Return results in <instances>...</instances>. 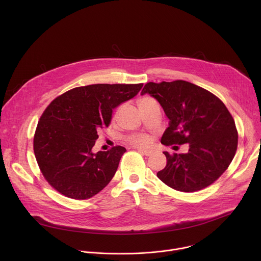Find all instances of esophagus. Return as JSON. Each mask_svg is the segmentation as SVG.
Listing matches in <instances>:
<instances>
[{"instance_id": "obj_1", "label": "esophagus", "mask_w": 261, "mask_h": 261, "mask_svg": "<svg viewBox=\"0 0 261 261\" xmlns=\"http://www.w3.org/2000/svg\"><path fill=\"white\" fill-rule=\"evenodd\" d=\"M138 150V152L139 153H141L142 155H145V156H150V155H152L153 154V151H150V150H144V148H137Z\"/></svg>"}]
</instances>
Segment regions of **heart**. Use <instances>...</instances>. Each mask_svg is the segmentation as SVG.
I'll return each mask as SVG.
<instances>
[{"label": "heart", "mask_w": 261, "mask_h": 261, "mask_svg": "<svg viewBox=\"0 0 261 261\" xmlns=\"http://www.w3.org/2000/svg\"><path fill=\"white\" fill-rule=\"evenodd\" d=\"M129 142L134 146H145L150 143V138L144 134H137L131 136L129 138Z\"/></svg>", "instance_id": "1"}]
</instances>
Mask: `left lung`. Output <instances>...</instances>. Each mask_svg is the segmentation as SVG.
<instances>
[{"label": "left lung", "mask_w": 261, "mask_h": 261, "mask_svg": "<svg viewBox=\"0 0 261 261\" xmlns=\"http://www.w3.org/2000/svg\"><path fill=\"white\" fill-rule=\"evenodd\" d=\"M148 94L162 106L169 120L161 143H189L187 154L163 152L166 166L157 176L170 188L195 192L213 184L231 163L238 147L234 121L219 98L185 81L148 83Z\"/></svg>", "instance_id": "obj_1"}]
</instances>
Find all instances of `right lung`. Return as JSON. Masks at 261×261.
<instances>
[{
    "label": "right lung",
    "instance_id": "add662e5",
    "mask_svg": "<svg viewBox=\"0 0 261 261\" xmlns=\"http://www.w3.org/2000/svg\"><path fill=\"white\" fill-rule=\"evenodd\" d=\"M137 85L97 84L72 89L44 110L34 137V153L42 174L61 194L88 199L114 177L126 148L93 152L98 132L108 127L113 110L132 99Z\"/></svg>",
    "mask_w": 261,
    "mask_h": 261
}]
</instances>
